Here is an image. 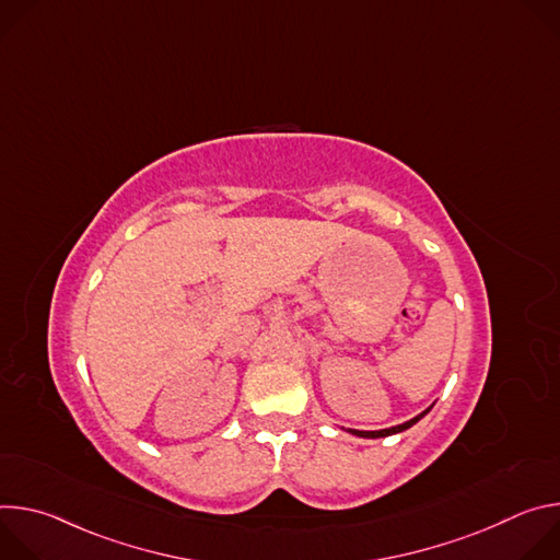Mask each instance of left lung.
Wrapping results in <instances>:
<instances>
[{
  "mask_svg": "<svg viewBox=\"0 0 560 560\" xmlns=\"http://www.w3.org/2000/svg\"><path fill=\"white\" fill-rule=\"evenodd\" d=\"M432 408H428L425 412H421L419 417H415V419H410V421H406V423H401V425H394V428H387V430H376V432H363V430H350L352 434H357V436H363V439H381V436H389V434H396V432H404V430H408V428H412L417 421H421L428 412H430Z\"/></svg>",
  "mask_w": 560,
  "mask_h": 560,
  "instance_id": "left-lung-1",
  "label": "left lung"
}]
</instances>
